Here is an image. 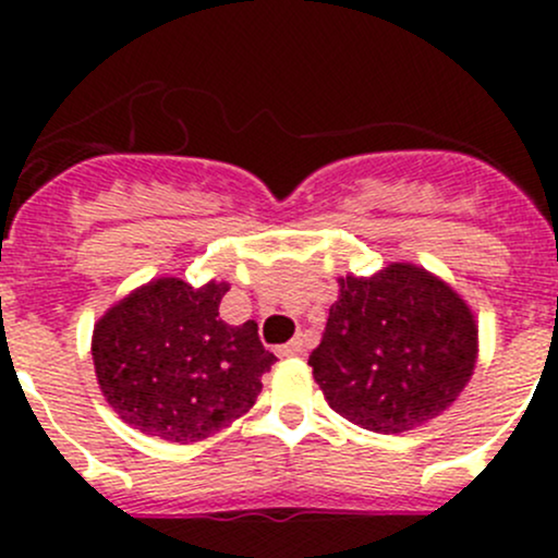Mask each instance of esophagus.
I'll return each mask as SVG.
<instances>
[{
	"mask_svg": "<svg viewBox=\"0 0 558 558\" xmlns=\"http://www.w3.org/2000/svg\"><path fill=\"white\" fill-rule=\"evenodd\" d=\"M278 353H280V356H286V359L302 356V353H305V337L296 335L294 340L286 342V345H280V348H278Z\"/></svg>",
	"mask_w": 558,
	"mask_h": 558,
	"instance_id": "34e87169",
	"label": "esophagus"
}]
</instances>
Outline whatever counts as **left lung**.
Masks as SVG:
<instances>
[{"mask_svg":"<svg viewBox=\"0 0 558 558\" xmlns=\"http://www.w3.org/2000/svg\"><path fill=\"white\" fill-rule=\"evenodd\" d=\"M475 359L477 326L466 302L415 264H388L373 278H340L307 364L335 413L397 435L456 402Z\"/></svg>","mask_w":558,"mask_h":558,"instance_id":"obj_1","label":"left lung"}]
</instances>
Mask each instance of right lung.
I'll return each instance as SVG.
<instances>
[{"instance_id": "1", "label": "right lung", "mask_w": 558, "mask_h": 558, "mask_svg": "<svg viewBox=\"0 0 558 558\" xmlns=\"http://www.w3.org/2000/svg\"><path fill=\"white\" fill-rule=\"evenodd\" d=\"M229 283L159 278L112 305L94 326L92 356L110 408L143 435L196 442L247 413L278 359L256 320L229 326Z\"/></svg>"}]
</instances>
